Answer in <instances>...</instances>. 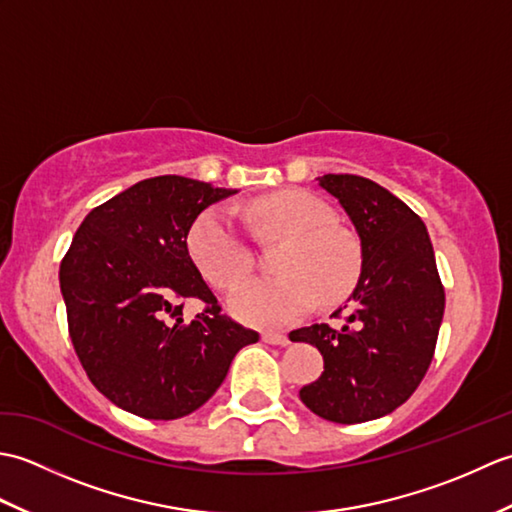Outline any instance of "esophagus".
<instances>
[{
  "label": "esophagus",
  "instance_id": "34e87169",
  "mask_svg": "<svg viewBox=\"0 0 512 512\" xmlns=\"http://www.w3.org/2000/svg\"><path fill=\"white\" fill-rule=\"evenodd\" d=\"M262 341L268 345H279V347H286L290 343L286 334H275V332H264Z\"/></svg>",
  "mask_w": 512,
  "mask_h": 512
}]
</instances>
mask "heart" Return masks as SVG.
I'll return each instance as SVG.
<instances>
[{"instance_id": "obj_1", "label": "heart", "mask_w": 512, "mask_h": 512, "mask_svg": "<svg viewBox=\"0 0 512 512\" xmlns=\"http://www.w3.org/2000/svg\"><path fill=\"white\" fill-rule=\"evenodd\" d=\"M255 222L290 237L277 259V277L248 279L231 299L233 317L253 328H286L306 317L317 297L325 303L343 299L361 273V244L336 226V215L317 195L286 189L250 204ZM189 255L206 281L233 288L253 268V253L233 215L211 206L189 231Z\"/></svg>"}]
</instances>
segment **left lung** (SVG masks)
<instances>
[{"label":"left lung","instance_id":"obj_1","mask_svg":"<svg viewBox=\"0 0 512 512\" xmlns=\"http://www.w3.org/2000/svg\"><path fill=\"white\" fill-rule=\"evenodd\" d=\"M319 187L339 200L361 239V275L341 328L314 323L290 332L323 356V374L299 396L312 413L356 424L383 418L405 402L431 365L444 288L427 226L380 184L328 173Z\"/></svg>","mask_w":512,"mask_h":512}]
</instances>
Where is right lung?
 Segmentation results:
<instances>
[{
    "label": "right lung",
    "mask_w": 512,
    "mask_h": 512,
    "mask_svg": "<svg viewBox=\"0 0 512 512\" xmlns=\"http://www.w3.org/2000/svg\"><path fill=\"white\" fill-rule=\"evenodd\" d=\"M237 189L156 176L96 206L59 281L76 356L101 394L134 416L176 420L209 400L259 334L220 314L189 255L198 215ZM207 310L189 322L183 301Z\"/></svg>",
    "instance_id": "1"
}]
</instances>
